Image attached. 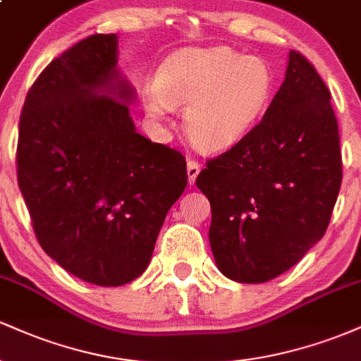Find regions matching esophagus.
Returning <instances> with one entry per match:
<instances>
[{
  "label": "esophagus",
  "mask_w": 361,
  "mask_h": 361,
  "mask_svg": "<svg viewBox=\"0 0 361 361\" xmlns=\"http://www.w3.org/2000/svg\"><path fill=\"white\" fill-rule=\"evenodd\" d=\"M186 173H188V181H190V185H193L195 180H197L198 173H200V164H198L197 161L188 159V163H186Z\"/></svg>",
  "instance_id": "esophagus-1"
}]
</instances>
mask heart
<instances>
[{
  "label": "heart",
  "instance_id": "1",
  "mask_svg": "<svg viewBox=\"0 0 361 361\" xmlns=\"http://www.w3.org/2000/svg\"><path fill=\"white\" fill-rule=\"evenodd\" d=\"M273 73L267 61L229 47L181 49L156 73L146 93L152 115L185 106V130L202 151L239 142L271 100Z\"/></svg>",
  "mask_w": 361,
  "mask_h": 361
}]
</instances>
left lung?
I'll return each mask as SVG.
<instances>
[{
    "label": "left lung",
    "mask_w": 361,
    "mask_h": 361,
    "mask_svg": "<svg viewBox=\"0 0 361 361\" xmlns=\"http://www.w3.org/2000/svg\"><path fill=\"white\" fill-rule=\"evenodd\" d=\"M341 180L331 93L316 68L290 51L261 122L197 176L212 207L209 239L219 270L263 283L299 263L324 235Z\"/></svg>",
    "instance_id": "obj_1"
}]
</instances>
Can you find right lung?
<instances>
[{
	"instance_id": "1",
	"label": "right lung",
	"mask_w": 361,
	"mask_h": 361,
	"mask_svg": "<svg viewBox=\"0 0 361 361\" xmlns=\"http://www.w3.org/2000/svg\"><path fill=\"white\" fill-rule=\"evenodd\" d=\"M103 89L114 97L96 93ZM132 98L117 69V35L97 34L40 73L20 115L16 175L37 241L100 287L142 275L188 183L180 151L137 134Z\"/></svg>"
}]
</instances>
